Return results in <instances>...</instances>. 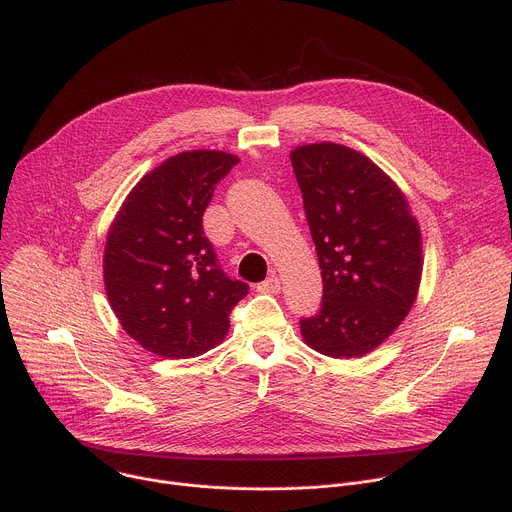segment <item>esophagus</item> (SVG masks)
Returning a JSON list of instances; mask_svg holds the SVG:
<instances>
[{
  "instance_id": "1",
  "label": "esophagus",
  "mask_w": 512,
  "mask_h": 512,
  "mask_svg": "<svg viewBox=\"0 0 512 512\" xmlns=\"http://www.w3.org/2000/svg\"><path fill=\"white\" fill-rule=\"evenodd\" d=\"M257 289H259V291H267V294H277V291L281 289V279H279V275H277V273H271L265 281H261V283L257 285Z\"/></svg>"
}]
</instances>
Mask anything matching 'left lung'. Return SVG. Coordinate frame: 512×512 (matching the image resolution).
<instances>
[{
    "label": "left lung",
    "instance_id": "obj_1",
    "mask_svg": "<svg viewBox=\"0 0 512 512\" xmlns=\"http://www.w3.org/2000/svg\"><path fill=\"white\" fill-rule=\"evenodd\" d=\"M316 245L324 296L300 322L304 342L332 358L383 344L415 304L423 253L401 188L367 156L322 141L289 154Z\"/></svg>",
    "mask_w": 512,
    "mask_h": 512
}]
</instances>
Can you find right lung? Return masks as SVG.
Listing matches in <instances>:
<instances>
[{
    "label": "right lung",
    "mask_w": 512,
    "mask_h": 512,
    "mask_svg": "<svg viewBox=\"0 0 512 512\" xmlns=\"http://www.w3.org/2000/svg\"><path fill=\"white\" fill-rule=\"evenodd\" d=\"M239 158L182 152L145 174L107 233L105 291L123 330L164 358L204 354L229 332L249 285L225 275L202 231V214Z\"/></svg>",
    "instance_id": "add662e5"
}]
</instances>
